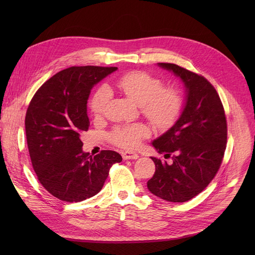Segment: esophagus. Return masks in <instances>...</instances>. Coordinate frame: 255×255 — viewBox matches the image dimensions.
Wrapping results in <instances>:
<instances>
[{
  "mask_svg": "<svg viewBox=\"0 0 255 255\" xmlns=\"http://www.w3.org/2000/svg\"><path fill=\"white\" fill-rule=\"evenodd\" d=\"M122 157L123 159H137L139 157L137 153L135 152H129V151H126V152H122Z\"/></svg>",
  "mask_w": 255,
  "mask_h": 255,
  "instance_id": "1",
  "label": "esophagus"
}]
</instances>
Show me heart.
<instances>
[{
  "label": "heart",
  "mask_w": 255,
  "mask_h": 255,
  "mask_svg": "<svg viewBox=\"0 0 255 255\" xmlns=\"http://www.w3.org/2000/svg\"><path fill=\"white\" fill-rule=\"evenodd\" d=\"M123 95L141 106L143 115L157 128H168L175 122L182 110V97L172 87H164L163 83L142 71H130L115 82ZM111 99L106 86L100 87L92 96L89 107L92 115L99 117ZM149 130L142 125L119 127L112 133L113 141L122 148L133 149L140 144Z\"/></svg>",
  "instance_id": "b5f03b06"
}]
</instances>
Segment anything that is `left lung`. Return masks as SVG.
Returning a JSON list of instances; mask_svg holds the SVG:
<instances>
[{
  "label": "left lung",
  "mask_w": 255,
  "mask_h": 255,
  "mask_svg": "<svg viewBox=\"0 0 255 255\" xmlns=\"http://www.w3.org/2000/svg\"><path fill=\"white\" fill-rule=\"evenodd\" d=\"M157 65L181 79L186 97L179 119L152 141L171 163L151 157L155 173L146 186L166 201L186 202L204 190L218 171L227 146V119L217 91L202 75L174 64Z\"/></svg>",
  "instance_id": "obj_1"
}]
</instances>
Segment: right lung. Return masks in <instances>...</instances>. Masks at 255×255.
I'll list each match as a JSON object with an SVG mask.
<instances>
[{
    "label": "right lung",
    "mask_w": 255,
    "mask_h": 255,
    "mask_svg": "<svg viewBox=\"0 0 255 255\" xmlns=\"http://www.w3.org/2000/svg\"><path fill=\"white\" fill-rule=\"evenodd\" d=\"M117 67L83 66L61 70L37 90L25 116L28 152L38 180L65 202H80L102 189L119 153L84 152L81 134L89 128L87 100L92 87Z\"/></svg>",
    "instance_id": "obj_1"
}]
</instances>
